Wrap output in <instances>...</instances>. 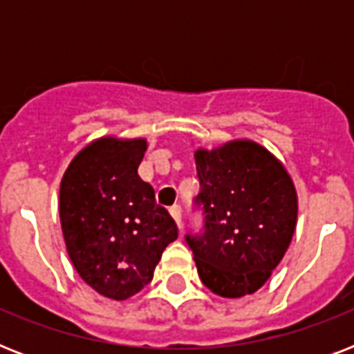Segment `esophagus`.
I'll return each instance as SVG.
<instances>
[{
	"label": "esophagus",
	"instance_id": "34e87169",
	"mask_svg": "<svg viewBox=\"0 0 354 354\" xmlns=\"http://www.w3.org/2000/svg\"><path fill=\"white\" fill-rule=\"evenodd\" d=\"M169 213H171V216L174 218V222H176V226L182 230V207H180V205H172L171 209H169Z\"/></svg>",
	"mask_w": 354,
	"mask_h": 354
}]
</instances>
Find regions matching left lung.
Segmentation results:
<instances>
[{
	"instance_id": "8db88e82",
	"label": "left lung",
	"mask_w": 354,
	"mask_h": 354,
	"mask_svg": "<svg viewBox=\"0 0 354 354\" xmlns=\"http://www.w3.org/2000/svg\"><path fill=\"white\" fill-rule=\"evenodd\" d=\"M205 232L187 235L202 283L221 297L248 296L268 281L296 232L294 180L266 147L232 139L194 150Z\"/></svg>"
}]
</instances>
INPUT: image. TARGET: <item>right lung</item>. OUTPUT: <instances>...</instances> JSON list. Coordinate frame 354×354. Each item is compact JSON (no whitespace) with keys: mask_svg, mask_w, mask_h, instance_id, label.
<instances>
[{"mask_svg":"<svg viewBox=\"0 0 354 354\" xmlns=\"http://www.w3.org/2000/svg\"><path fill=\"white\" fill-rule=\"evenodd\" d=\"M145 138L102 136L69 161L60 182V226L66 250L86 285L124 301L149 285L161 253L178 239L165 207L138 167Z\"/></svg>","mask_w":354,"mask_h":354,"instance_id":"right-lung-1","label":"right lung"}]
</instances>
